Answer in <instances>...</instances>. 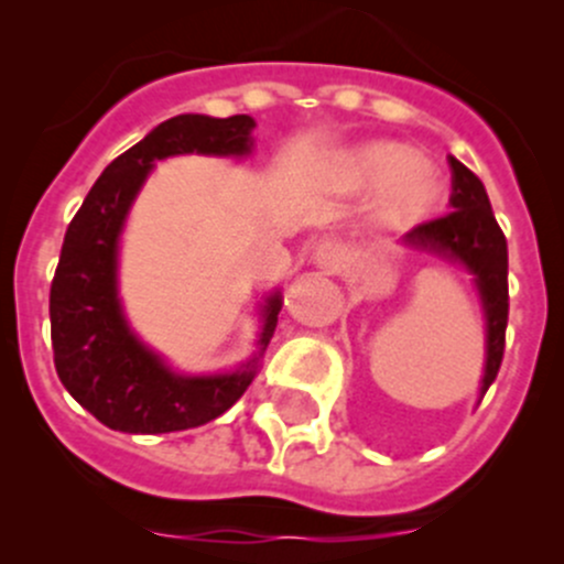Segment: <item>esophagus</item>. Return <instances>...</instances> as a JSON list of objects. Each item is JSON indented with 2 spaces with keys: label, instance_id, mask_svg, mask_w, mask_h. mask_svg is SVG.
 I'll list each match as a JSON object with an SVG mask.
<instances>
[{
  "label": "esophagus",
  "instance_id": "1",
  "mask_svg": "<svg viewBox=\"0 0 564 564\" xmlns=\"http://www.w3.org/2000/svg\"><path fill=\"white\" fill-rule=\"evenodd\" d=\"M338 259H340V250L338 246H333V242H322V246L316 248V261L322 267H327V270L338 267Z\"/></svg>",
  "mask_w": 564,
  "mask_h": 564
}]
</instances>
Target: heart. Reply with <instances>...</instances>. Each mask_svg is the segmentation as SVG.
<instances>
[{
    "mask_svg": "<svg viewBox=\"0 0 564 564\" xmlns=\"http://www.w3.org/2000/svg\"><path fill=\"white\" fill-rule=\"evenodd\" d=\"M357 180L384 187L382 215L392 224H412L423 218L440 196L434 174L420 166L417 155L401 144H371L351 161Z\"/></svg>",
    "mask_w": 564,
    "mask_h": 564,
    "instance_id": "b5f03b06",
    "label": "heart"
}]
</instances>
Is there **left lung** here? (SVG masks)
Instances as JSON below:
<instances>
[{
  "label": "left lung",
  "mask_w": 564,
  "mask_h": 564,
  "mask_svg": "<svg viewBox=\"0 0 564 564\" xmlns=\"http://www.w3.org/2000/svg\"><path fill=\"white\" fill-rule=\"evenodd\" d=\"M453 176L451 213L442 218L417 224L403 242L436 250L464 261L477 278L482 294V308L488 322V357L482 373V395L497 379L505 355V329H508V240L491 213V202L475 172L447 158Z\"/></svg>",
  "instance_id": "8db88e82"
}]
</instances>
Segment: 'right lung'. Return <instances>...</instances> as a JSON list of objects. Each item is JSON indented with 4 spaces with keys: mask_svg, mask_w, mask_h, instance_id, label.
<instances>
[{
    "mask_svg": "<svg viewBox=\"0 0 564 564\" xmlns=\"http://www.w3.org/2000/svg\"><path fill=\"white\" fill-rule=\"evenodd\" d=\"M253 119L180 113L113 158L73 215L51 281V346L67 392L100 423L128 434H172L220 417L253 382L256 371L176 377L124 324L117 300V237L152 163L182 152L246 155ZM283 300L264 305L261 349L275 333Z\"/></svg>",
    "mask_w": 564,
    "mask_h": 564,
    "instance_id": "add662e5",
    "label": "right lung"
}]
</instances>
